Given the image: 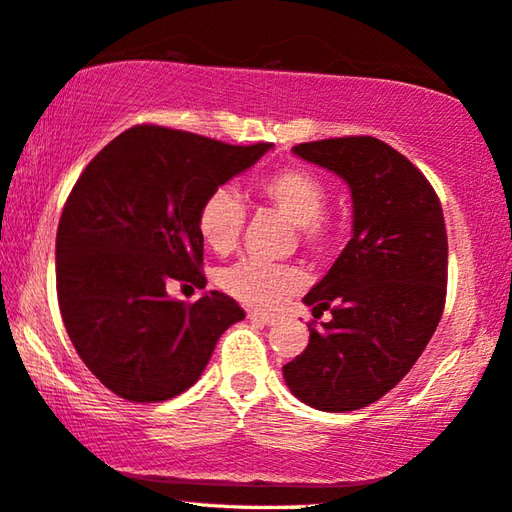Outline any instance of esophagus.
I'll list each match as a JSON object with an SVG mask.
<instances>
[{"label": "esophagus", "mask_w": 512, "mask_h": 512, "mask_svg": "<svg viewBox=\"0 0 512 512\" xmlns=\"http://www.w3.org/2000/svg\"><path fill=\"white\" fill-rule=\"evenodd\" d=\"M248 319L250 322H257V324H262V326H271L273 322H276V317L273 315H266V312H248Z\"/></svg>", "instance_id": "esophagus-1"}]
</instances>
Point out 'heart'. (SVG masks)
<instances>
[{"mask_svg":"<svg viewBox=\"0 0 512 512\" xmlns=\"http://www.w3.org/2000/svg\"><path fill=\"white\" fill-rule=\"evenodd\" d=\"M257 195L296 227V236L312 253H322L333 239V223L326 216L329 188L305 167H282L257 181ZM246 207L234 188H216L197 211V230L216 253H230L239 241ZM218 285L232 299L259 310H273L303 287V273L292 264L243 257L220 271Z\"/></svg>","mask_w":512,"mask_h":512,"instance_id":"heart-1","label":"heart"}]
</instances>
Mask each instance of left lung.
Returning a JSON list of instances; mask_svg holds the SVG:
<instances>
[{
    "instance_id": "8db88e82",
    "label": "left lung",
    "mask_w": 512,
    "mask_h": 512,
    "mask_svg": "<svg viewBox=\"0 0 512 512\" xmlns=\"http://www.w3.org/2000/svg\"><path fill=\"white\" fill-rule=\"evenodd\" d=\"M296 156L345 179L352 239L303 303L331 322L282 375L296 398L345 414L377 402L407 375L446 301L448 239L439 197L400 151L370 135L303 142Z\"/></svg>"
}]
</instances>
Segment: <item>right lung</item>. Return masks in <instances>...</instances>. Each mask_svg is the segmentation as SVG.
<instances>
[{"instance_id": "add662e5", "label": "right lung", "mask_w": 512, "mask_h": 512, "mask_svg": "<svg viewBox=\"0 0 512 512\" xmlns=\"http://www.w3.org/2000/svg\"><path fill=\"white\" fill-rule=\"evenodd\" d=\"M271 147L142 124L75 181L57 227L59 310L75 352L119 398L163 402L188 391L220 335L246 317L227 294L183 303L167 292L207 285L200 204Z\"/></svg>"}]
</instances>
